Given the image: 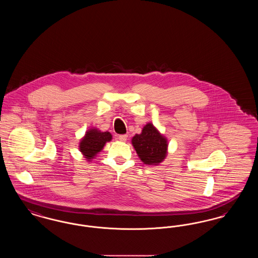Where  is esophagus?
Returning a JSON list of instances; mask_svg holds the SVG:
<instances>
[{
  "instance_id": "esophagus-1",
  "label": "esophagus",
  "mask_w": 258,
  "mask_h": 258,
  "mask_svg": "<svg viewBox=\"0 0 258 258\" xmlns=\"http://www.w3.org/2000/svg\"><path fill=\"white\" fill-rule=\"evenodd\" d=\"M126 138H127V135H121L118 136V139L122 142H125L126 141Z\"/></svg>"
}]
</instances>
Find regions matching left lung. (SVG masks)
<instances>
[{"label": "left lung", "mask_w": 258, "mask_h": 258, "mask_svg": "<svg viewBox=\"0 0 258 258\" xmlns=\"http://www.w3.org/2000/svg\"><path fill=\"white\" fill-rule=\"evenodd\" d=\"M132 142L138 157L145 164H159L166 156L167 140L151 123L143 127L141 135L134 136Z\"/></svg>", "instance_id": "8db88e82"}]
</instances>
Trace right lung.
I'll list each match as a JSON object with an SVG mask.
<instances>
[{"label": "right lung", "instance_id": "add662e5", "mask_svg": "<svg viewBox=\"0 0 258 258\" xmlns=\"http://www.w3.org/2000/svg\"><path fill=\"white\" fill-rule=\"evenodd\" d=\"M111 139L112 135L110 133H101L96 128H93L87 132L84 138L80 142L79 148L87 160H91L102 150L105 143L109 142Z\"/></svg>", "mask_w": 258, "mask_h": 258}]
</instances>
